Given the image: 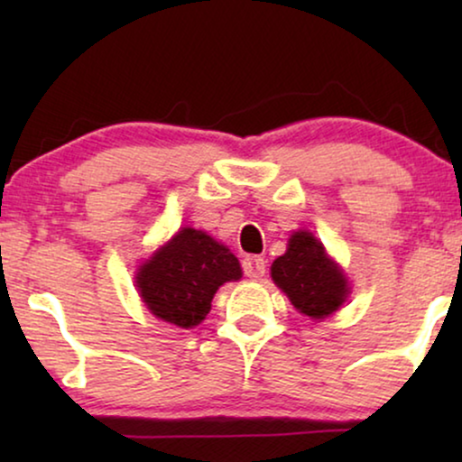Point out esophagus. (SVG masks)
<instances>
[{"instance_id":"obj_1","label":"esophagus","mask_w":462,"mask_h":462,"mask_svg":"<svg viewBox=\"0 0 462 462\" xmlns=\"http://www.w3.org/2000/svg\"><path fill=\"white\" fill-rule=\"evenodd\" d=\"M242 267L245 277H250V280H261L264 271H267V263H264V258L261 256H245Z\"/></svg>"}]
</instances>
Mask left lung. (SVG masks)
Returning a JSON list of instances; mask_svg holds the SVG:
<instances>
[{"label": "left lung", "instance_id": "obj_1", "mask_svg": "<svg viewBox=\"0 0 462 462\" xmlns=\"http://www.w3.org/2000/svg\"><path fill=\"white\" fill-rule=\"evenodd\" d=\"M271 277L290 302L311 319H324L345 305L349 282L328 256L319 239L309 231H294L286 254L271 264Z\"/></svg>", "mask_w": 462, "mask_h": 462}]
</instances>
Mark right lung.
I'll return each instance as SVG.
<instances>
[{
  "label": "right lung",
  "instance_id": "obj_1",
  "mask_svg": "<svg viewBox=\"0 0 462 462\" xmlns=\"http://www.w3.org/2000/svg\"><path fill=\"white\" fill-rule=\"evenodd\" d=\"M236 254L206 231L182 226L136 271L141 299L157 319L176 328H195L210 313L217 290L237 282Z\"/></svg>",
  "mask_w": 462,
  "mask_h": 462
}]
</instances>
